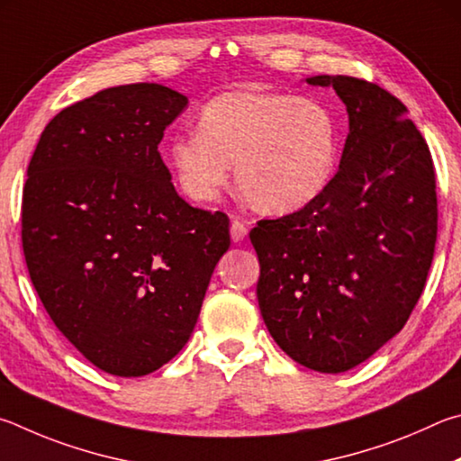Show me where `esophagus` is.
<instances>
[{"label": "esophagus", "mask_w": 461, "mask_h": 461, "mask_svg": "<svg viewBox=\"0 0 461 461\" xmlns=\"http://www.w3.org/2000/svg\"><path fill=\"white\" fill-rule=\"evenodd\" d=\"M247 230L249 229H247L245 221H240L239 216L230 218V237H232V240H235V243H240V240L247 237Z\"/></svg>", "instance_id": "34e87169"}]
</instances>
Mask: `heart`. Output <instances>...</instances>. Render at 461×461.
I'll use <instances>...</instances> for the list:
<instances>
[{"mask_svg": "<svg viewBox=\"0 0 461 461\" xmlns=\"http://www.w3.org/2000/svg\"><path fill=\"white\" fill-rule=\"evenodd\" d=\"M338 125L312 96L240 88L214 96L198 115V133L169 143L167 158L185 196L214 200L235 164L237 188L263 212L312 204L338 166Z\"/></svg>", "mask_w": 461, "mask_h": 461, "instance_id": "obj_1", "label": "heart"}]
</instances>
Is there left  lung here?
<instances>
[{"label":"left lung","instance_id":"left-lung-1","mask_svg":"<svg viewBox=\"0 0 461 461\" xmlns=\"http://www.w3.org/2000/svg\"><path fill=\"white\" fill-rule=\"evenodd\" d=\"M348 111L340 167L312 204L259 221L261 316L287 357L344 373L399 334L423 294L438 240L427 141L397 96L368 80L320 75Z\"/></svg>","mask_w":461,"mask_h":461}]
</instances>
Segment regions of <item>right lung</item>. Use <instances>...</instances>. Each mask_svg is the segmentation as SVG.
I'll return each mask as SVG.
<instances>
[{
    "label": "right lung",
    "mask_w": 461,
    "mask_h": 461,
    "mask_svg": "<svg viewBox=\"0 0 461 461\" xmlns=\"http://www.w3.org/2000/svg\"><path fill=\"white\" fill-rule=\"evenodd\" d=\"M188 99L156 83L62 109L28 166L22 247L54 326L96 368L149 375L196 326L229 216L176 192L158 145Z\"/></svg>",
    "instance_id": "right-lung-1"
}]
</instances>
